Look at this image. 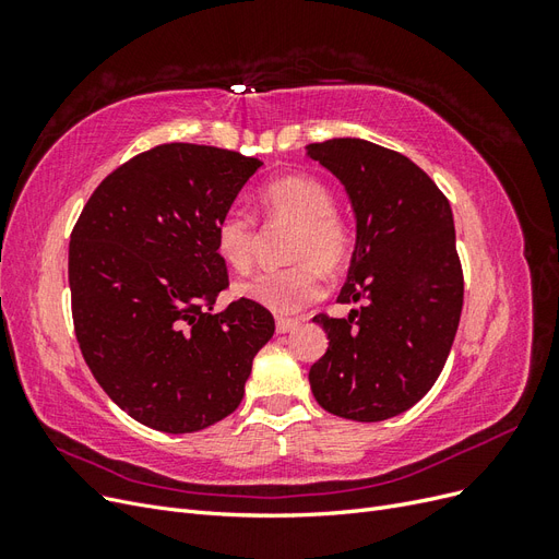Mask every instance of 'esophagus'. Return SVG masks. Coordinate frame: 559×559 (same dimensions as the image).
Masks as SVG:
<instances>
[{"label":"esophagus","mask_w":559,"mask_h":559,"mask_svg":"<svg viewBox=\"0 0 559 559\" xmlns=\"http://www.w3.org/2000/svg\"><path fill=\"white\" fill-rule=\"evenodd\" d=\"M298 324H300L298 319H284V317H280L275 321V329H277V333H289V331H296Z\"/></svg>","instance_id":"esophagus-1"}]
</instances>
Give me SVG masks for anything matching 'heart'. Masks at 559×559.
I'll return each mask as SVG.
<instances>
[{
  "mask_svg": "<svg viewBox=\"0 0 559 559\" xmlns=\"http://www.w3.org/2000/svg\"><path fill=\"white\" fill-rule=\"evenodd\" d=\"M259 212L267 224L292 226L286 257L294 263L263 270L235 286L240 298L275 314H294L326 292V273H337L352 253V230L333 212V195L324 183L292 175L270 181L259 193ZM259 230L242 210H228L214 226V251L228 267L245 273L253 263Z\"/></svg>",
  "mask_w": 559,
  "mask_h": 559,
  "instance_id": "obj_1",
  "label": "heart"
}]
</instances>
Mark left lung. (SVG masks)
<instances>
[{"mask_svg":"<svg viewBox=\"0 0 559 559\" xmlns=\"http://www.w3.org/2000/svg\"><path fill=\"white\" fill-rule=\"evenodd\" d=\"M345 186L357 222L343 319L314 317L326 354L310 368L321 408L354 421L396 417L425 396L460 326L464 277L448 198L425 170L359 138L308 144Z\"/></svg>","mask_w":559,"mask_h":559,"instance_id":"obj_1","label":"left lung"}]
</instances>
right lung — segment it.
<instances>
[{
	"instance_id": "obj_1",
	"label": "right lung",
	"mask_w": 559,
	"mask_h": 559,
	"mask_svg": "<svg viewBox=\"0 0 559 559\" xmlns=\"http://www.w3.org/2000/svg\"><path fill=\"white\" fill-rule=\"evenodd\" d=\"M263 163L202 144H160L114 170L70 240L74 331L91 373L142 425L193 433L238 408L275 319L228 286L218 216Z\"/></svg>"
}]
</instances>
